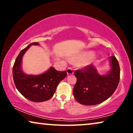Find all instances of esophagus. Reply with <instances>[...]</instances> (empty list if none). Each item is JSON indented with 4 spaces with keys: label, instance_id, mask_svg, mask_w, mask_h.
<instances>
[{
    "label": "esophagus",
    "instance_id": "1",
    "mask_svg": "<svg viewBox=\"0 0 133 133\" xmlns=\"http://www.w3.org/2000/svg\"><path fill=\"white\" fill-rule=\"evenodd\" d=\"M66 72H67V74H68V75L73 74V70H72V68H68V69H67Z\"/></svg>",
    "mask_w": 133,
    "mask_h": 133
}]
</instances>
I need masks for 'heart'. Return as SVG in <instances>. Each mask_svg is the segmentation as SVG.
Returning <instances> with one entry per match:
<instances>
[{
  "label": "heart",
  "mask_w": 133,
  "mask_h": 133,
  "mask_svg": "<svg viewBox=\"0 0 133 133\" xmlns=\"http://www.w3.org/2000/svg\"><path fill=\"white\" fill-rule=\"evenodd\" d=\"M96 56L92 51L83 52L77 57V59L81 61V65L83 67H87L93 64L96 61Z\"/></svg>",
  "instance_id": "b5f03b06"
}]
</instances>
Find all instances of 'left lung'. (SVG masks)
<instances>
[{
	"instance_id": "1",
	"label": "left lung",
	"mask_w": 133,
	"mask_h": 133,
	"mask_svg": "<svg viewBox=\"0 0 133 133\" xmlns=\"http://www.w3.org/2000/svg\"><path fill=\"white\" fill-rule=\"evenodd\" d=\"M110 70L100 74L95 66L90 65L74 72L77 82L73 89L76 101L85 105H95L110 98L120 81V67L115 56L110 57Z\"/></svg>"
}]
</instances>
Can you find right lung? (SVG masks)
Listing matches in <instances>:
<instances>
[{"mask_svg":"<svg viewBox=\"0 0 133 133\" xmlns=\"http://www.w3.org/2000/svg\"><path fill=\"white\" fill-rule=\"evenodd\" d=\"M32 45H39V43H30L20 52L12 68V76L16 88L22 95L31 101L42 102L50 99L56 92L60 82L66 77V71H58L51 66L43 73L34 75L27 74L22 70V58Z\"/></svg>","mask_w":133,"mask_h":133,"instance_id":"1","label":"right lung"}]
</instances>
